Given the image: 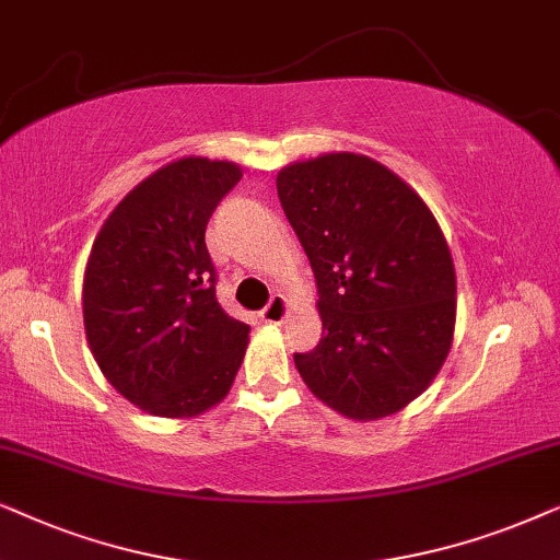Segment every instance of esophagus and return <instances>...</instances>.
<instances>
[{
    "instance_id": "1",
    "label": "esophagus",
    "mask_w": 560,
    "mask_h": 560,
    "mask_svg": "<svg viewBox=\"0 0 560 560\" xmlns=\"http://www.w3.org/2000/svg\"><path fill=\"white\" fill-rule=\"evenodd\" d=\"M287 315H289V302L281 294L271 296V302L260 310V319H264V323H271V325H281L287 319Z\"/></svg>"
}]
</instances>
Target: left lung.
<instances>
[{
  "instance_id": "1",
  "label": "left lung",
  "mask_w": 560,
  "mask_h": 560,
  "mask_svg": "<svg viewBox=\"0 0 560 560\" xmlns=\"http://www.w3.org/2000/svg\"><path fill=\"white\" fill-rule=\"evenodd\" d=\"M276 189L315 271L323 319L296 371L348 420L399 412L438 376L456 327V268L435 214L361 153L289 163Z\"/></svg>"
}]
</instances>
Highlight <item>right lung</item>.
<instances>
[{
	"instance_id": "obj_1",
	"label": "right lung",
	"mask_w": 560,
	"mask_h": 560,
	"mask_svg": "<svg viewBox=\"0 0 560 560\" xmlns=\"http://www.w3.org/2000/svg\"><path fill=\"white\" fill-rule=\"evenodd\" d=\"M241 166L199 155L171 161L119 202L84 271V330L96 366L155 417L220 405L241 369L250 327L214 294L205 230Z\"/></svg>"
}]
</instances>
